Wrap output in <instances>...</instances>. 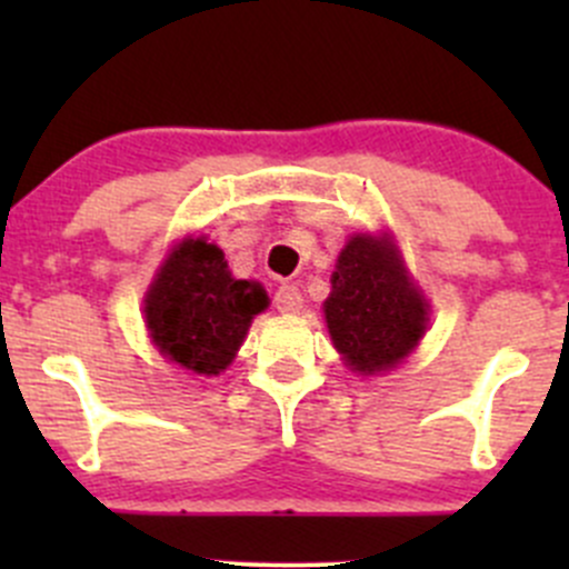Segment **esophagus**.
Here are the masks:
<instances>
[{"mask_svg": "<svg viewBox=\"0 0 569 569\" xmlns=\"http://www.w3.org/2000/svg\"><path fill=\"white\" fill-rule=\"evenodd\" d=\"M274 308H278L280 313H300L302 295L297 291V286L280 283L278 291H274Z\"/></svg>", "mask_w": 569, "mask_h": 569, "instance_id": "obj_1", "label": "esophagus"}]
</instances>
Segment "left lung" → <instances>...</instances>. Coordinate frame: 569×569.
Returning a JSON list of instances; mask_svg holds the SVG:
<instances>
[{
    "label": "left lung",
    "mask_w": 569,
    "mask_h": 569,
    "mask_svg": "<svg viewBox=\"0 0 569 569\" xmlns=\"http://www.w3.org/2000/svg\"><path fill=\"white\" fill-rule=\"evenodd\" d=\"M332 343L358 375L388 371L427 330L421 300L388 239L355 237L341 250L325 302Z\"/></svg>",
    "instance_id": "obj_1"
}]
</instances>
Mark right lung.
Masks as SVG:
<instances>
[{
	"instance_id": "obj_1",
	"label": "right lung",
	"mask_w": 569,
	"mask_h": 569,
	"mask_svg": "<svg viewBox=\"0 0 569 569\" xmlns=\"http://www.w3.org/2000/svg\"><path fill=\"white\" fill-rule=\"evenodd\" d=\"M267 291L237 280L217 244L189 239L159 269L146 295V321L164 358L194 375H220L242 347Z\"/></svg>"
}]
</instances>
